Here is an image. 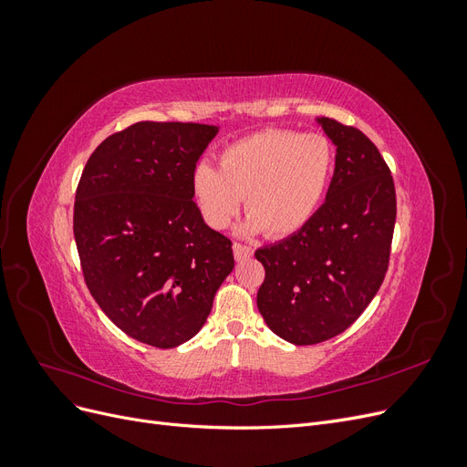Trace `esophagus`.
<instances>
[{"mask_svg":"<svg viewBox=\"0 0 467 467\" xmlns=\"http://www.w3.org/2000/svg\"><path fill=\"white\" fill-rule=\"evenodd\" d=\"M253 255V249L245 244H234V257L235 261H245Z\"/></svg>","mask_w":467,"mask_h":467,"instance_id":"obj_1","label":"esophagus"}]
</instances>
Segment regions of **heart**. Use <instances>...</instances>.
Segmentation results:
<instances>
[{
    "label": "heart",
    "mask_w": 467,
    "mask_h": 467,
    "mask_svg": "<svg viewBox=\"0 0 467 467\" xmlns=\"http://www.w3.org/2000/svg\"><path fill=\"white\" fill-rule=\"evenodd\" d=\"M218 165L199 163L191 179L206 223L228 228L247 196L249 228L288 237L317 214L333 179L335 150L323 134L268 129L225 146Z\"/></svg>",
    "instance_id": "obj_1"
}]
</instances>
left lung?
Listing matches in <instances>:
<instances>
[{"label":"left lung","instance_id":"obj_1","mask_svg":"<svg viewBox=\"0 0 467 467\" xmlns=\"http://www.w3.org/2000/svg\"><path fill=\"white\" fill-rule=\"evenodd\" d=\"M337 146L327 201L306 228L255 251L265 266L257 307L294 345L341 335L388 273L398 214L393 177L372 140L335 119L319 120Z\"/></svg>","mask_w":467,"mask_h":467}]
</instances>
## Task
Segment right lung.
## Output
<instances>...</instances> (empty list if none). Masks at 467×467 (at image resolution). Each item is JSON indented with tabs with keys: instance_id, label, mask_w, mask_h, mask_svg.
Segmentation results:
<instances>
[{
	"instance_id": "right-lung-1",
	"label": "right lung",
	"mask_w": 467,
	"mask_h": 467,
	"mask_svg": "<svg viewBox=\"0 0 467 467\" xmlns=\"http://www.w3.org/2000/svg\"><path fill=\"white\" fill-rule=\"evenodd\" d=\"M218 134L196 122H136L83 167L74 237L86 285L136 341L179 347L201 331L234 268L232 239L192 201L196 161Z\"/></svg>"
}]
</instances>
